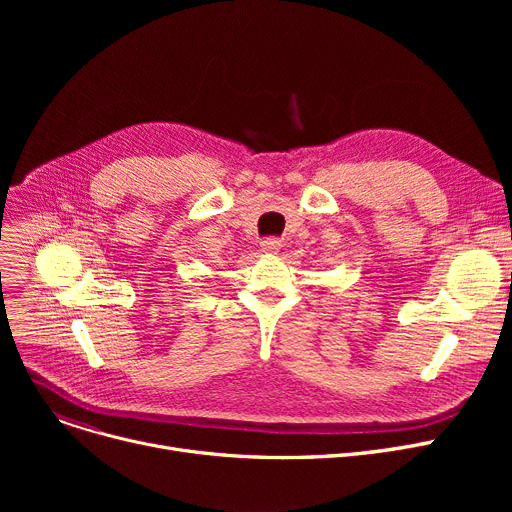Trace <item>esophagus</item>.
I'll return each mask as SVG.
<instances>
[{"mask_svg":"<svg viewBox=\"0 0 512 512\" xmlns=\"http://www.w3.org/2000/svg\"><path fill=\"white\" fill-rule=\"evenodd\" d=\"M280 249H282V240L280 238H265L261 242V251L265 255H278Z\"/></svg>","mask_w":512,"mask_h":512,"instance_id":"1","label":"esophagus"}]
</instances>
